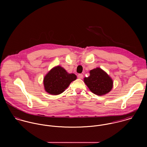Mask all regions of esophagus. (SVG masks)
<instances>
[{"instance_id":"34e87169","label":"esophagus","mask_w":147,"mask_h":147,"mask_svg":"<svg viewBox=\"0 0 147 147\" xmlns=\"http://www.w3.org/2000/svg\"><path fill=\"white\" fill-rule=\"evenodd\" d=\"M78 77L79 79H83V74H78Z\"/></svg>"}]
</instances>
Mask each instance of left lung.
Segmentation results:
<instances>
[{"mask_svg": "<svg viewBox=\"0 0 147 147\" xmlns=\"http://www.w3.org/2000/svg\"><path fill=\"white\" fill-rule=\"evenodd\" d=\"M84 83L90 90L98 96L109 93L113 87V80L100 68H96L90 71V76L85 78Z\"/></svg>", "mask_w": 147, "mask_h": 147, "instance_id": "8db88e82", "label": "left lung"}]
</instances>
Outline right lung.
Wrapping results in <instances>:
<instances>
[{
  "mask_svg": "<svg viewBox=\"0 0 147 147\" xmlns=\"http://www.w3.org/2000/svg\"><path fill=\"white\" fill-rule=\"evenodd\" d=\"M76 78L74 74L67 73L62 67H55L44 78L43 84L45 90L51 94H59L63 93Z\"/></svg>",
  "mask_w": 147,
  "mask_h": 147,
  "instance_id": "add662e5",
  "label": "right lung"
}]
</instances>
